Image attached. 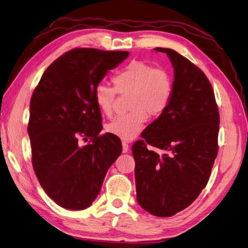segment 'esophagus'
Instances as JSON below:
<instances>
[{"label": "esophagus", "instance_id": "34e87169", "mask_svg": "<svg viewBox=\"0 0 248 248\" xmlns=\"http://www.w3.org/2000/svg\"><path fill=\"white\" fill-rule=\"evenodd\" d=\"M129 150V145L125 143V141H123V152L125 154V152H128Z\"/></svg>", "mask_w": 248, "mask_h": 248}]
</instances>
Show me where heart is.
Returning a JSON list of instances; mask_svg holds the SVG:
<instances>
[{
	"label": "heart",
	"instance_id": "b5f03b06",
	"mask_svg": "<svg viewBox=\"0 0 248 248\" xmlns=\"http://www.w3.org/2000/svg\"><path fill=\"white\" fill-rule=\"evenodd\" d=\"M114 87L98 84L94 101L103 115L113 113L117 92L129 93L131 110L119 115L105 125V130L124 140H132L143 130L151 116H160L167 108L172 96V81L166 70L144 62L133 61L113 77Z\"/></svg>",
	"mask_w": 248,
	"mask_h": 248
}]
</instances>
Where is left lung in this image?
<instances>
[{"label":"left lung","mask_w":248,"mask_h":248,"mask_svg":"<svg viewBox=\"0 0 248 248\" xmlns=\"http://www.w3.org/2000/svg\"><path fill=\"white\" fill-rule=\"evenodd\" d=\"M166 53L175 72L167 108L141 133L132 154L138 202L160 217L187 208L207 186L218 151L219 114L204 73L178 52ZM164 150L160 156L146 146Z\"/></svg>","instance_id":"obj_1"}]
</instances>
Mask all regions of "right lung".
Instances as JSON below:
<instances>
[{"label":"right lung","mask_w":248,"mask_h":248,"mask_svg":"<svg viewBox=\"0 0 248 248\" xmlns=\"http://www.w3.org/2000/svg\"><path fill=\"white\" fill-rule=\"evenodd\" d=\"M127 51L76 48L46 68L31 99L28 133L41 187L62 208L83 210L97 198L105 175L123 151L117 136L100 134L94 88ZM78 137L90 139L81 147Z\"/></svg>","instance_id":"right-lung-1"}]
</instances>
